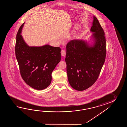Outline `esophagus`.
Listing matches in <instances>:
<instances>
[{"label":"esophagus","mask_w":127,"mask_h":127,"mask_svg":"<svg viewBox=\"0 0 127 127\" xmlns=\"http://www.w3.org/2000/svg\"><path fill=\"white\" fill-rule=\"evenodd\" d=\"M61 55L63 56V57H65L66 56V52L64 50H62L61 52Z\"/></svg>","instance_id":"obj_1"}]
</instances>
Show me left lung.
Masks as SVG:
<instances>
[{"label":"left lung","mask_w":127,"mask_h":127,"mask_svg":"<svg viewBox=\"0 0 127 127\" xmlns=\"http://www.w3.org/2000/svg\"><path fill=\"white\" fill-rule=\"evenodd\" d=\"M90 40L73 39L66 46L65 62L68 82L73 89L83 91L97 80L105 60L104 32L96 17L93 16Z\"/></svg>","instance_id":"left-lung-1"}]
</instances>
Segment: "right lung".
<instances>
[{"mask_svg": "<svg viewBox=\"0 0 127 127\" xmlns=\"http://www.w3.org/2000/svg\"><path fill=\"white\" fill-rule=\"evenodd\" d=\"M24 24L17 34L15 45L20 72L28 85L34 89L43 90L51 84L52 73L61 60V49L49 44L29 46L21 34Z\"/></svg>", "mask_w": 127, "mask_h": 127, "instance_id": "add662e5", "label": "right lung"}]
</instances>
